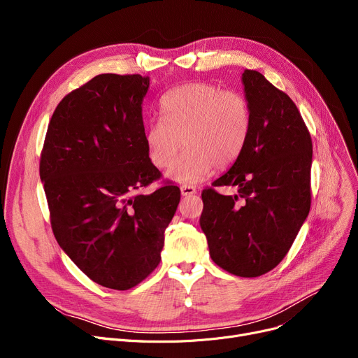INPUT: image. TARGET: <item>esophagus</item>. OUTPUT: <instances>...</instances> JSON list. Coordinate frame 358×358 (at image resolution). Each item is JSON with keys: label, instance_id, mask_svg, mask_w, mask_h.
Returning <instances> with one entry per match:
<instances>
[{"label": "esophagus", "instance_id": "esophagus-1", "mask_svg": "<svg viewBox=\"0 0 358 358\" xmlns=\"http://www.w3.org/2000/svg\"><path fill=\"white\" fill-rule=\"evenodd\" d=\"M180 190H181V196H193V194H196V187H193V185H181Z\"/></svg>", "mask_w": 358, "mask_h": 358}]
</instances>
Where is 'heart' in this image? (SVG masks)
<instances>
[{"label":"heart","instance_id":"b5f03b06","mask_svg":"<svg viewBox=\"0 0 358 358\" xmlns=\"http://www.w3.org/2000/svg\"><path fill=\"white\" fill-rule=\"evenodd\" d=\"M162 117L148 122L145 142L158 168L171 165L182 146L185 152L168 171L178 184L200 182L213 169L232 165L251 134V107L243 94L223 91L209 83L177 87L161 99Z\"/></svg>","mask_w":358,"mask_h":358}]
</instances>
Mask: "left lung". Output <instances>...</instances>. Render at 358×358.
Here are the masks:
<instances>
[{
	"label": "left lung",
	"mask_w": 358,
	"mask_h": 358,
	"mask_svg": "<svg viewBox=\"0 0 358 358\" xmlns=\"http://www.w3.org/2000/svg\"><path fill=\"white\" fill-rule=\"evenodd\" d=\"M242 84L251 134L228 173L213 182L238 193L203 190L200 227L219 267L258 277L286 257L309 215L312 139L296 104L264 75L245 69Z\"/></svg>",
	"instance_id": "obj_1"
}]
</instances>
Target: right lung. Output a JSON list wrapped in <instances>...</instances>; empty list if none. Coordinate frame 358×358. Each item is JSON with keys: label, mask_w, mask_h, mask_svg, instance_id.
<instances>
[{"label": "right lung", "mask_w": 358, "mask_h": 358, "mask_svg": "<svg viewBox=\"0 0 358 358\" xmlns=\"http://www.w3.org/2000/svg\"><path fill=\"white\" fill-rule=\"evenodd\" d=\"M149 78L101 73L55 108L41 180L59 247L97 285L127 290L161 261L164 232L180 203L177 185L138 194L161 177L145 142Z\"/></svg>", "instance_id": "right-lung-1"}]
</instances>
